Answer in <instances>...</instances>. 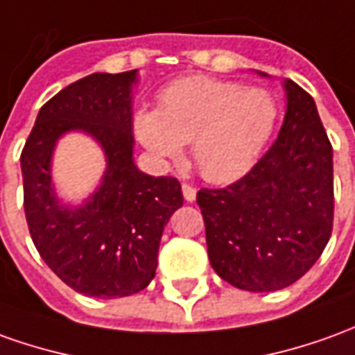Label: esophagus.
I'll return each mask as SVG.
<instances>
[{"mask_svg": "<svg viewBox=\"0 0 355 355\" xmlns=\"http://www.w3.org/2000/svg\"><path fill=\"white\" fill-rule=\"evenodd\" d=\"M182 191H183V197H185V201L187 202L195 201V197H197V189H195L193 185H189V183H183Z\"/></svg>", "mask_w": 355, "mask_h": 355, "instance_id": "esophagus-1", "label": "esophagus"}]
</instances>
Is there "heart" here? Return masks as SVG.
<instances>
[{"label":"heart","instance_id":"b5f03b06","mask_svg":"<svg viewBox=\"0 0 355 355\" xmlns=\"http://www.w3.org/2000/svg\"><path fill=\"white\" fill-rule=\"evenodd\" d=\"M280 104L265 89L202 75L173 80L158 94V110L133 116L137 141L160 164H180L185 145L210 183H230L255 166L272 139Z\"/></svg>","mask_w":355,"mask_h":355}]
</instances>
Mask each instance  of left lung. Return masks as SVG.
Masks as SVG:
<instances>
[{
	"label": "left lung",
	"mask_w": 355,
	"mask_h": 355,
	"mask_svg": "<svg viewBox=\"0 0 355 355\" xmlns=\"http://www.w3.org/2000/svg\"><path fill=\"white\" fill-rule=\"evenodd\" d=\"M282 85L286 116L275 145L239 182L197 193L210 265L248 292L294 284L332 232L331 141L315 100L294 80Z\"/></svg>",
	"instance_id": "1"
}]
</instances>
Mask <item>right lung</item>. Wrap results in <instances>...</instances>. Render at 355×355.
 <instances>
[{
    "mask_svg": "<svg viewBox=\"0 0 355 355\" xmlns=\"http://www.w3.org/2000/svg\"><path fill=\"white\" fill-rule=\"evenodd\" d=\"M139 71L92 73L48 100L21 154L24 214L44 263L80 294L112 300L145 290L156 275L164 226L183 205L175 178L137 168L133 87ZM85 132L107 170L83 203H63L51 180L57 141Z\"/></svg>",
    "mask_w": 355,
    "mask_h": 355,
    "instance_id": "right-lung-1",
    "label": "right lung"
}]
</instances>
